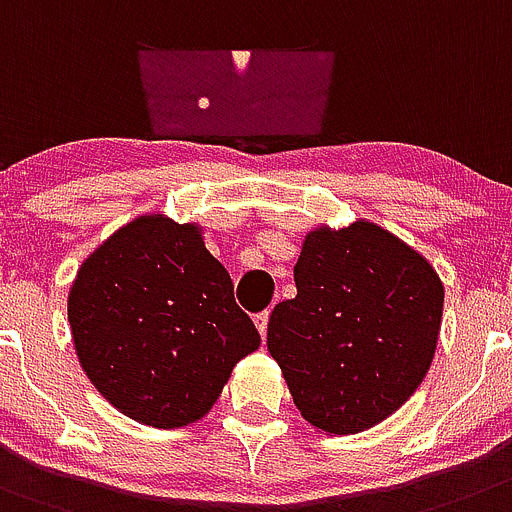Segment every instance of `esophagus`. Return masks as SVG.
I'll use <instances>...</instances> for the list:
<instances>
[{"instance_id": "1", "label": "esophagus", "mask_w": 512, "mask_h": 512, "mask_svg": "<svg viewBox=\"0 0 512 512\" xmlns=\"http://www.w3.org/2000/svg\"><path fill=\"white\" fill-rule=\"evenodd\" d=\"M267 321H270V311H262L255 316V324H257V329H260L262 339L267 336Z\"/></svg>"}]
</instances>
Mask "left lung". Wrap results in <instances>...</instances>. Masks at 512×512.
<instances>
[{
    "label": "left lung",
    "mask_w": 512,
    "mask_h": 512,
    "mask_svg": "<svg viewBox=\"0 0 512 512\" xmlns=\"http://www.w3.org/2000/svg\"><path fill=\"white\" fill-rule=\"evenodd\" d=\"M296 298L278 303L267 349L293 403L326 434H359L416 393L436 352L444 285L388 229L321 227L303 242Z\"/></svg>",
    "instance_id": "left-lung-1"
}]
</instances>
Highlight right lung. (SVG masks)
<instances>
[{
	"label": "right lung",
	"mask_w": 512,
	"mask_h": 512,
	"mask_svg": "<svg viewBox=\"0 0 512 512\" xmlns=\"http://www.w3.org/2000/svg\"><path fill=\"white\" fill-rule=\"evenodd\" d=\"M68 321L94 388L155 428L199 421L260 347L201 229L160 214L114 232L78 267Z\"/></svg>",
	"instance_id": "right-lung-1"
}]
</instances>
